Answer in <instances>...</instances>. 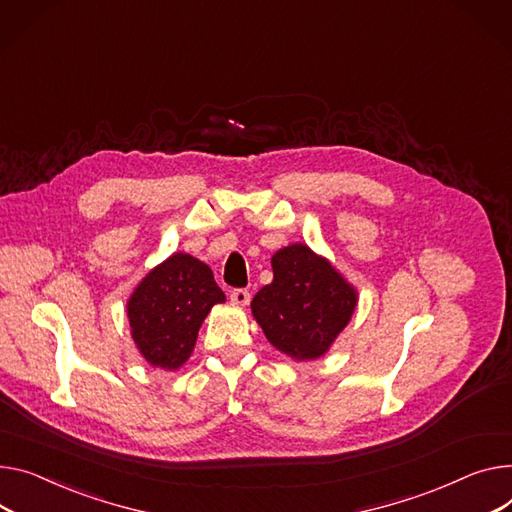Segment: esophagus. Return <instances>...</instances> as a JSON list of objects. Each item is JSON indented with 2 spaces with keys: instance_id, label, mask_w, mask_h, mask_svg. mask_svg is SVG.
Here are the masks:
<instances>
[{
  "instance_id": "34e87169",
  "label": "esophagus",
  "mask_w": 512,
  "mask_h": 512,
  "mask_svg": "<svg viewBox=\"0 0 512 512\" xmlns=\"http://www.w3.org/2000/svg\"><path fill=\"white\" fill-rule=\"evenodd\" d=\"M230 300H232L234 304H238V306H247L249 300H251V294H249V290H245V288H236V290L230 292Z\"/></svg>"
}]
</instances>
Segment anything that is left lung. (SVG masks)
<instances>
[{
    "label": "left lung",
    "instance_id": "8db88e82",
    "mask_svg": "<svg viewBox=\"0 0 512 512\" xmlns=\"http://www.w3.org/2000/svg\"><path fill=\"white\" fill-rule=\"evenodd\" d=\"M274 282L263 286L251 311L269 344L294 360L321 358L350 323L358 292L325 259L302 243L271 257Z\"/></svg>",
    "mask_w": 512,
    "mask_h": 512
}]
</instances>
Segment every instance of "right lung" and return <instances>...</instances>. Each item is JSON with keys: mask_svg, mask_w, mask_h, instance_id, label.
<instances>
[{"mask_svg": "<svg viewBox=\"0 0 512 512\" xmlns=\"http://www.w3.org/2000/svg\"><path fill=\"white\" fill-rule=\"evenodd\" d=\"M224 300L206 263L187 253L170 255L127 300L135 348L156 368H181L193 354L203 319Z\"/></svg>", "mask_w": 512, "mask_h": 512, "instance_id": "obj_1", "label": "right lung"}]
</instances>
